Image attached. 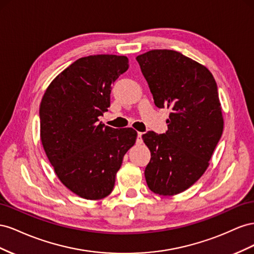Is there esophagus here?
Segmentation results:
<instances>
[{
    "instance_id": "34e87169",
    "label": "esophagus",
    "mask_w": 254,
    "mask_h": 254,
    "mask_svg": "<svg viewBox=\"0 0 254 254\" xmlns=\"http://www.w3.org/2000/svg\"><path fill=\"white\" fill-rule=\"evenodd\" d=\"M142 135H143V133H140V132L137 133V139H136V143H138V144L142 143Z\"/></svg>"
}]
</instances>
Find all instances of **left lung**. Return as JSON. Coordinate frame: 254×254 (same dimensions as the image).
<instances>
[{
    "label": "left lung",
    "mask_w": 254,
    "mask_h": 254,
    "mask_svg": "<svg viewBox=\"0 0 254 254\" xmlns=\"http://www.w3.org/2000/svg\"><path fill=\"white\" fill-rule=\"evenodd\" d=\"M158 108H170L168 129L148 131L151 152L144 177L151 191L173 195L203 175L222 135L223 118L215 78L207 68L173 50L136 57Z\"/></svg>",
    "instance_id": "8db88e82"
}]
</instances>
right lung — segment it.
Segmentation results:
<instances>
[{
  "label": "right lung",
  "instance_id": "1",
  "mask_svg": "<svg viewBox=\"0 0 254 254\" xmlns=\"http://www.w3.org/2000/svg\"><path fill=\"white\" fill-rule=\"evenodd\" d=\"M127 69L126 56L82 57L55 77L41 100L46 154L61 182L87 200L113 191L123 156L136 141L132 127L118 129L99 122L111 105L112 85Z\"/></svg>",
  "mask_w": 254,
  "mask_h": 254
}]
</instances>
